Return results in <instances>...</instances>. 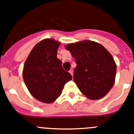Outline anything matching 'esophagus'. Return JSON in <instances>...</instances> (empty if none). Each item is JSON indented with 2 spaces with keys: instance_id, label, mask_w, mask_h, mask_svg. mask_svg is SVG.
<instances>
[{
  "instance_id": "1",
  "label": "esophagus",
  "mask_w": 134,
  "mask_h": 134,
  "mask_svg": "<svg viewBox=\"0 0 134 134\" xmlns=\"http://www.w3.org/2000/svg\"><path fill=\"white\" fill-rule=\"evenodd\" d=\"M69 73H70L71 75L73 76V70H72V69H70V70H69Z\"/></svg>"
}]
</instances>
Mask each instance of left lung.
Returning <instances> with one entry per match:
<instances>
[{
	"instance_id": "8db88e82",
	"label": "left lung",
	"mask_w": 134,
	"mask_h": 134,
	"mask_svg": "<svg viewBox=\"0 0 134 134\" xmlns=\"http://www.w3.org/2000/svg\"><path fill=\"white\" fill-rule=\"evenodd\" d=\"M65 47L75 59L74 80L81 92L92 100L104 97L115 80L117 66L112 55L103 46L90 40Z\"/></svg>"
}]
</instances>
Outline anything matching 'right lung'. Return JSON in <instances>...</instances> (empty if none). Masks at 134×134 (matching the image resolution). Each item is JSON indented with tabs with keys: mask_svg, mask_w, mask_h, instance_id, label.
Listing matches in <instances>:
<instances>
[{
	"mask_svg": "<svg viewBox=\"0 0 134 134\" xmlns=\"http://www.w3.org/2000/svg\"><path fill=\"white\" fill-rule=\"evenodd\" d=\"M59 45L53 39L43 40L33 48L24 63L23 77L27 88L35 98L45 103L54 102L72 79L57 57Z\"/></svg>",
	"mask_w": 134,
	"mask_h": 134,
	"instance_id": "add662e5",
	"label": "right lung"
}]
</instances>
